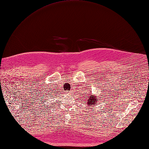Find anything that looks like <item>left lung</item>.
Masks as SVG:
<instances>
[{
  "label": "left lung",
  "instance_id": "1",
  "mask_svg": "<svg viewBox=\"0 0 149 149\" xmlns=\"http://www.w3.org/2000/svg\"><path fill=\"white\" fill-rule=\"evenodd\" d=\"M88 104H87V105H93V104H95V103H96L97 102V98L95 99V98H94V97L93 95V96H91V95H90V97H89V99H88Z\"/></svg>",
  "mask_w": 149,
  "mask_h": 149
}]
</instances>
